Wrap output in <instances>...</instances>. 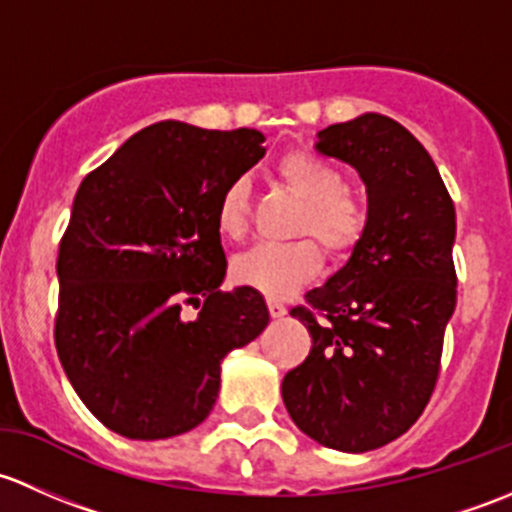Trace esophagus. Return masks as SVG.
Segmentation results:
<instances>
[{
    "mask_svg": "<svg viewBox=\"0 0 512 512\" xmlns=\"http://www.w3.org/2000/svg\"><path fill=\"white\" fill-rule=\"evenodd\" d=\"M268 313H271V318H283L286 315V305L278 303V300L268 298Z\"/></svg>",
    "mask_w": 512,
    "mask_h": 512,
    "instance_id": "esophagus-1",
    "label": "esophagus"
}]
</instances>
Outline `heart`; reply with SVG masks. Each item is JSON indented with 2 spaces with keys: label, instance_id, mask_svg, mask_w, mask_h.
<instances>
[{
  "label": "heart",
  "instance_id": "obj_1",
  "mask_svg": "<svg viewBox=\"0 0 512 512\" xmlns=\"http://www.w3.org/2000/svg\"><path fill=\"white\" fill-rule=\"evenodd\" d=\"M276 177L295 199L303 202L293 236L310 239L254 246L236 258L231 273L241 286L283 298L315 278L323 266V251L314 244L316 240L323 244L330 258H345L357 249L370 224V209L362 197L347 189L340 167L315 152H286L276 162ZM214 219L224 239H244L251 224V204L244 182L234 179L221 189Z\"/></svg>",
  "mask_w": 512,
  "mask_h": 512
}]
</instances>
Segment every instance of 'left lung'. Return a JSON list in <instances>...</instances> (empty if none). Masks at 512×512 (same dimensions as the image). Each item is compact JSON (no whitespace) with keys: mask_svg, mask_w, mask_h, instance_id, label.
<instances>
[{"mask_svg":"<svg viewBox=\"0 0 512 512\" xmlns=\"http://www.w3.org/2000/svg\"><path fill=\"white\" fill-rule=\"evenodd\" d=\"M315 147L360 172L370 224L350 261L305 293L308 308L291 310L313 347L281 392L303 434L362 453L409 431L436 387L456 308V209L424 145L387 115L330 125Z\"/></svg>","mask_w":512,"mask_h":512,"instance_id":"obj_1","label":"left lung"}]
</instances>
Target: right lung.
Instances as JSON below:
<instances>
[{
  "mask_svg": "<svg viewBox=\"0 0 512 512\" xmlns=\"http://www.w3.org/2000/svg\"><path fill=\"white\" fill-rule=\"evenodd\" d=\"M263 140L162 120L78 187L56 261L54 340L68 382L115 434L155 441L202 424L221 360L268 325L256 288L219 291L214 219L219 192L261 160ZM187 302L197 319L181 315Z\"/></svg>",
  "mask_w": 512,
  "mask_h": 512,
  "instance_id": "right-lung-1",
  "label": "right lung"
}]
</instances>
